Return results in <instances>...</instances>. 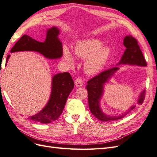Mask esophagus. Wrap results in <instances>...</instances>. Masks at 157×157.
Returning <instances> with one entry per match:
<instances>
[{"mask_svg":"<svg viewBox=\"0 0 157 157\" xmlns=\"http://www.w3.org/2000/svg\"><path fill=\"white\" fill-rule=\"evenodd\" d=\"M75 84L77 87H81L83 85V81L81 78H78L75 80Z\"/></svg>","mask_w":157,"mask_h":157,"instance_id":"1","label":"esophagus"}]
</instances>
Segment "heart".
I'll return each mask as SVG.
<instances>
[{
    "label": "heart",
    "mask_w": 157,
    "mask_h": 157,
    "mask_svg": "<svg viewBox=\"0 0 157 157\" xmlns=\"http://www.w3.org/2000/svg\"><path fill=\"white\" fill-rule=\"evenodd\" d=\"M102 45L101 40L95 39L80 40L76 43L74 54L78 58L86 59L84 70L87 73H97L106 65L111 50L107 46L101 47ZM63 57L67 64H74V56L67 47L63 48Z\"/></svg>",
    "instance_id": "obj_1"
}]
</instances>
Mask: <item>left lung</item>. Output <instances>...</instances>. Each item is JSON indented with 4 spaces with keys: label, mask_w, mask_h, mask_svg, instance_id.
<instances>
[{
    "label": "left lung",
    "mask_w": 157,
    "mask_h": 157,
    "mask_svg": "<svg viewBox=\"0 0 157 157\" xmlns=\"http://www.w3.org/2000/svg\"><path fill=\"white\" fill-rule=\"evenodd\" d=\"M123 44L126 47V50L123 54L121 59L117 65L122 64H128L130 65H137L146 67L147 63L144 58L142 52L140 50V46L137 43V40L131 35L126 36L123 40ZM119 69L118 67H115L111 69L104 71L98 75L89 80L86 85V89L88 96V105L90 110L98 119L103 122L115 121L120 119L124 117L126 114L133 110L136 105L132 106L130 109L122 115L119 116H110L104 113L100 107V99L103 96L104 85L111 79L115 72ZM145 90H144L140 96L137 104L141 105L145 98Z\"/></svg>",
    "instance_id": "1"
}]
</instances>
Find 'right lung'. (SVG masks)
Returning a JSON list of instances; mask_svg holds the SVG:
<instances>
[{
    "label": "right lung",
    "instance_id": "right-lung-1",
    "mask_svg": "<svg viewBox=\"0 0 157 157\" xmlns=\"http://www.w3.org/2000/svg\"><path fill=\"white\" fill-rule=\"evenodd\" d=\"M59 35V30L56 27L47 30L46 39L43 42L24 35L13 46L10 52L34 51L43 55L46 58H60L63 54V48L62 43L58 38ZM10 56H7L6 66ZM73 88V80L69 73L55 75L52 77V91L48 103L40 111L30 117L29 119L42 124H48L56 121L62 113L67 99Z\"/></svg>",
    "mask_w": 157,
    "mask_h": 157
}]
</instances>
